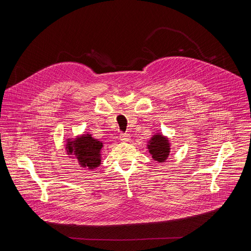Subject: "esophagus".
Segmentation results:
<instances>
[{"label":"esophagus","mask_w":251,"mask_h":251,"mask_svg":"<svg viewBox=\"0 0 251 251\" xmlns=\"http://www.w3.org/2000/svg\"><path fill=\"white\" fill-rule=\"evenodd\" d=\"M130 139H131V136L129 135V134H120V140L122 141V142H129L130 141Z\"/></svg>","instance_id":"esophagus-1"}]
</instances>
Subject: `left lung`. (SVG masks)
Returning a JSON list of instances; mask_svg holds the SVG:
<instances>
[{
    "label": "left lung",
    "mask_w": 251,
    "mask_h": 251,
    "mask_svg": "<svg viewBox=\"0 0 251 251\" xmlns=\"http://www.w3.org/2000/svg\"><path fill=\"white\" fill-rule=\"evenodd\" d=\"M147 149L153 160L158 163H165L171 152L170 140L162 133H156L147 142Z\"/></svg>",
    "instance_id": "1"
}]
</instances>
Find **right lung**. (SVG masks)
Masks as SVG:
<instances>
[{
    "label": "right lung",
    "mask_w": 251,
    "mask_h": 251,
    "mask_svg": "<svg viewBox=\"0 0 251 251\" xmlns=\"http://www.w3.org/2000/svg\"><path fill=\"white\" fill-rule=\"evenodd\" d=\"M104 143L86 133L75 138H67L65 150L69 158L76 159L82 168L94 170L101 165V152Z\"/></svg>",
    "instance_id": "right-lung-1"
}]
</instances>
